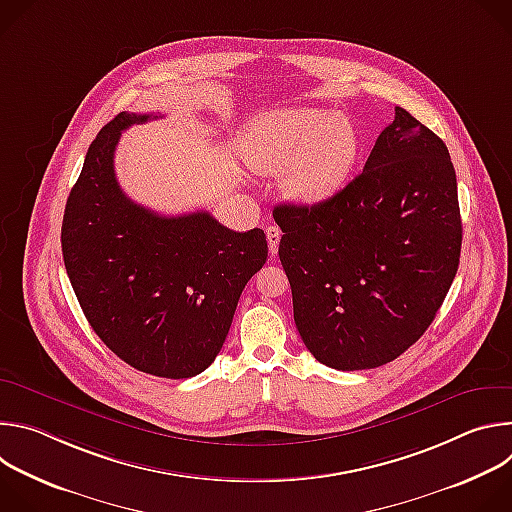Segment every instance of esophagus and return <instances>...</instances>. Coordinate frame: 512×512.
I'll use <instances>...</instances> for the list:
<instances>
[{
    "label": "esophagus",
    "mask_w": 512,
    "mask_h": 512,
    "mask_svg": "<svg viewBox=\"0 0 512 512\" xmlns=\"http://www.w3.org/2000/svg\"><path fill=\"white\" fill-rule=\"evenodd\" d=\"M265 235H267V243H269V253H271V255H277L279 241H281V231H279L277 227H267V229H265Z\"/></svg>",
    "instance_id": "esophagus-1"
}]
</instances>
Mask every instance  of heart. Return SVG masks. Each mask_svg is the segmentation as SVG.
Segmentation results:
<instances>
[{"instance_id": "heart-1", "label": "heart", "mask_w": 512, "mask_h": 512, "mask_svg": "<svg viewBox=\"0 0 512 512\" xmlns=\"http://www.w3.org/2000/svg\"><path fill=\"white\" fill-rule=\"evenodd\" d=\"M251 168L263 176H281L289 200L316 206L336 196L350 180L360 158V133L342 113L316 107L273 109L245 135Z\"/></svg>"}]
</instances>
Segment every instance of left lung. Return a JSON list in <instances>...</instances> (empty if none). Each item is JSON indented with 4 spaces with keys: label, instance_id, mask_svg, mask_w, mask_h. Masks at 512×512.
<instances>
[{
    "label": "left lung",
    "instance_id": "8db88e82",
    "mask_svg": "<svg viewBox=\"0 0 512 512\" xmlns=\"http://www.w3.org/2000/svg\"><path fill=\"white\" fill-rule=\"evenodd\" d=\"M273 218L298 332L330 369H375L403 354L458 271L462 218L450 152L401 107L362 174L322 204H279Z\"/></svg>",
    "mask_w": 512,
    "mask_h": 512
}]
</instances>
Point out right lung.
<instances>
[{"mask_svg": "<svg viewBox=\"0 0 512 512\" xmlns=\"http://www.w3.org/2000/svg\"><path fill=\"white\" fill-rule=\"evenodd\" d=\"M160 115L119 113L93 139L62 218V257L97 336L129 367L188 379L208 369L247 281L267 259L261 229L237 233L208 212L162 216L115 178L121 131Z\"/></svg>", "mask_w": 512, "mask_h": 512, "instance_id": "right-lung-1", "label": "right lung"}]
</instances>
